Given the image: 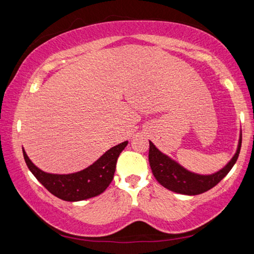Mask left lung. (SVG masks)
<instances>
[{"label":"left lung","instance_id":"1","mask_svg":"<svg viewBox=\"0 0 254 254\" xmlns=\"http://www.w3.org/2000/svg\"><path fill=\"white\" fill-rule=\"evenodd\" d=\"M241 143H242V132H240V139L236 152L231 160L221 170L210 175H200L184 168L177 161L169 156L162 153L151 141H149V162L152 174L157 182L171 191L183 195H198L209 190L210 188L221 182L230 173L232 167L238 160Z\"/></svg>","mask_w":254,"mask_h":254}]
</instances>
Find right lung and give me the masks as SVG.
<instances>
[{
	"label": "right lung",
	"mask_w": 254,
	"mask_h": 254,
	"mask_svg": "<svg viewBox=\"0 0 254 254\" xmlns=\"http://www.w3.org/2000/svg\"><path fill=\"white\" fill-rule=\"evenodd\" d=\"M127 145V141L120 143L101 156L93 165L74 174L58 175L45 173L30 160L22 148L28 168L51 194L66 201H79L102 194L114 177L120 153Z\"/></svg>",
	"instance_id": "right-lung-1"
}]
</instances>
